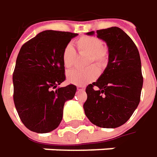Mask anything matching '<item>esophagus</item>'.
Wrapping results in <instances>:
<instances>
[{
  "label": "esophagus",
  "mask_w": 157,
  "mask_h": 157,
  "mask_svg": "<svg viewBox=\"0 0 157 157\" xmlns=\"http://www.w3.org/2000/svg\"><path fill=\"white\" fill-rule=\"evenodd\" d=\"M77 90L78 91H84L85 90V87H83V86H77Z\"/></svg>",
  "instance_id": "1"
}]
</instances>
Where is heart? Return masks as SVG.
<instances>
[{
	"mask_svg": "<svg viewBox=\"0 0 157 157\" xmlns=\"http://www.w3.org/2000/svg\"><path fill=\"white\" fill-rule=\"evenodd\" d=\"M75 45L79 53L87 54L86 65L95 62L99 68L105 67L109 61V51L103 47L102 41L96 36L84 35L75 41ZM76 53L73 47L68 44L64 47L62 54V63L66 68H71L75 62ZM98 75V68L95 65H90L83 69H73L67 73L68 82L83 86L95 80Z\"/></svg>",
	"mask_w": 157,
	"mask_h": 157,
	"instance_id": "1",
	"label": "heart"
}]
</instances>
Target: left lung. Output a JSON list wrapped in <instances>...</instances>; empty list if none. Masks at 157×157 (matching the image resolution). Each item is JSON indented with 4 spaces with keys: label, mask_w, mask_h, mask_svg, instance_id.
<instances>
[{
    "label": "left lung",
    "mask_w": 157,
    "mask_h": 157,
    "mask_svg": "<svg viewBox=\"0 0 157 157\" xmlns=\"http://www.w3.org/2000/svg\"><path fill=\"white\" fill-rule=\"evenodd\" d=\"M96 36L107 43L109 62L98 80L86 88L84 112L93 124L114 128L127 122L140 102L143 83L141 58L134 41L120 28L97 30Z\"/></svg>",
    "instance_id": "left-lung-1"
}]
</instances>
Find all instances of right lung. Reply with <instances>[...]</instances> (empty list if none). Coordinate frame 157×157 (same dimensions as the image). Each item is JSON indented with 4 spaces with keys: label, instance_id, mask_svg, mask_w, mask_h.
Instances as JSON below:
<instances>
[{
    "label": "right lung",
    "instance_id": "right-lung-1",
    "mask_svg": "<svg viewBox=\"0 0 157 157\" xmlns=\"http://www.w3.org/2000/svg\"><path fill=\"white\" fill-rule=\"evenodd\" d=\"M77 35L45 30L20 49L13 74L14 102L20 119L33 132L56 129L62 122L65 101L75 95L76 86L58 85L66 78L62 50Z\"/></svg>",
    "mask_w": 157,
    "mask_h": 157
}]
</instances>
